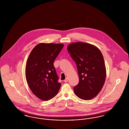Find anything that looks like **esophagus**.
<instances>
[{"label":"esophagus","instance_id":"34e87169","mask_svg":"<svg viewBox=\"0 0 129 129\" xmlns=\"http://www.w3.org/2000/svg\"><path fill=\"white\" fill-rule=\"evenodd\" d=\"M68 81V78L66 77V79L64 80V82H67Z\"/></svg>","mask_w":129,"mask_h":129}]
</instances>
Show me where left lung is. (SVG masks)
<instances>
[{"label": "left lung", "mask_w": 129, "mask_h": 129, "mask_svg": "<svg viewBox=\"0 0 129 129\" xmlns=\"http://www.w3.org/2000/svg\"><path fill=\"white\" fill-rule=\"evenodd\" d=\"M67 50L76 64L79 78V84L74 87L75 94L84 100L95 97L104 85L106 76L101 52L95 45L84 42L71 43Z\"/></svg>", "instance_id": "1"}]
</instances>
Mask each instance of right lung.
Instances as JSON below:
<instances>
[{"label": "right lung", "instance_id": "add662e5", "mask_svg": "<svg viewBox=\"0 0 129 129\" xmlns=\"http://www.w3.org/2000/svg\"><path fill=\"white\" fill-rule=\"evenodd\" d=\"M63 46L62 43H39L28 56L25 69L26 82L32 93L42 100L54 98L60 87L53 64Z\"/></svg>", "mask_w": 129, "mask_h": 129}]
</instances>
